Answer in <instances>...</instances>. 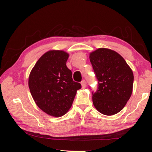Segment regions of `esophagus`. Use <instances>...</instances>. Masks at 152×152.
<instances>
[{
	"mask_svg": "<svg viewBox=\"0 0 152 152\" xmlns=\"http://www.w3.org/2000/svg\"><path fill=\"white\" fill-rule=\"evenodd\" d=\"M81 85H82V88L83 89H84L86 88V82L85 80H83V81H82Z\"/></svg>",
	"mask_w": 152,
	"mask_h": 152,
	"instance_id": "obj_1",
	"label": "esophagus"
}]
</instances>
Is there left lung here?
<instances>
[{
  "label": "left lung",
  "mask_w": 152,
  "mask_h": 152,
  "mask_svg": "<svg viewBox=\"0 0 152 152\" xmlns=\"http://www.w3.org/2000/svg\"><path fill=\"white\" fill-rule=\"evenodd\" d=\"M89 59L99 83L97 91L92 93L93 105L104 115L117 114L133 92V71L120 55L107 48L90 53Z\"/></svg>",
  "instance_id": "obj_1"
}]
</instances>
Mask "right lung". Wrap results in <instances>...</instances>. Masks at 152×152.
I'll return each instance as SVG.
<instances>
[{"mask_svg":"<svg viewBox=\"0 0 152 152\" xmlns=\"http://www.w3.org/2000/svg\"><path fill=\"white\" fill-rule=\"evenodd\" d=\"M69 55L50 50L40 57L31 70L28 88L37 105L47 114L61 117L69 110L82 86L74 82L66 63Z\"/></svg>","mask_w":152,"mask_h":152,"instance_id":"right-lung-1","label":"right lung"}]
</instances>
